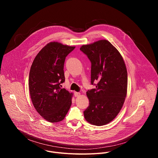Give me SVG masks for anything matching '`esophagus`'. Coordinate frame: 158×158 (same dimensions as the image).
<instances>
[{"instance_id": "obj_1", "label": "esophagus", "mask_w": 158, "mask_h": 158, "mask_svg": "<svg viewBox=\"0 0 158 158\" xmlns=\"http://www.w3.org/2000/svg\"><path fill=\"white\" fill-rule=\"evenodd\" d=\"M80 94H81V93H78V92H75V93H74V96H75L76 97H78V96H80Z\"/></svg>"}]
</instances>
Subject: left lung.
<instances>
[{
	"instance_id": "8db88e82",
	"label": "left lung",
	"mask_w": 158,
	"mask_h": 158,
	"mask_svg": "<svg viewBox=\"0 0 158 158\" xmlns=\"http://www.w3.org/2000/svg\"><path fill=\"white\" fill-rule=\"evenodd\" d=\"M80 50L91 62V83L96 85L86 93L89 105L84 111V118L93 125L107 124L118 114L127 94L125 63L119 51L106 40L84 45Z\"/></svg>"
}]
</instances>
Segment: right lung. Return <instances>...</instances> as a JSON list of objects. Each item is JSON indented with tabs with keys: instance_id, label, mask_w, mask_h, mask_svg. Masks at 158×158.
I'll list each match as a JSON object with an SVG mask.
<instances>
[{
	"instance_id": "obj_1",
	"label": "right lung",
	"mask_w": 158,
	"mask_h": 158,
	"mask_svg": "<svg viewBox=\"0 0 158 158\" xmlns=\"http://www.w3.org/2000/svg\"><path fill=\"white\" fill-rule=\"evenodd\" d=\"M75 47L52 42L44 47L31 67L29 87L32 104L38 113L50 123L63 120L72 104V93L61 84L65 81V57Z\"/></svg>"
}]
</instances>
